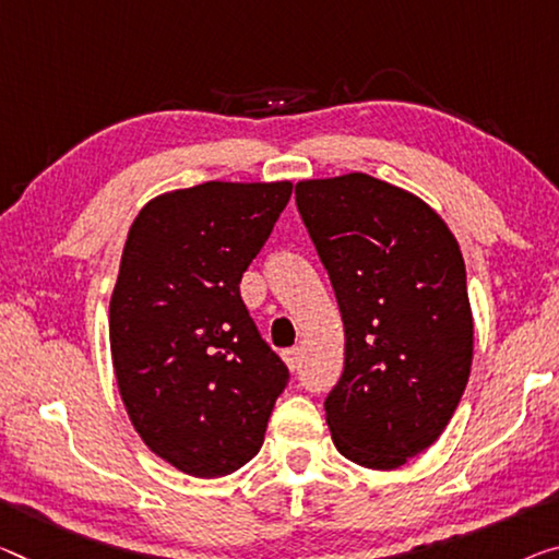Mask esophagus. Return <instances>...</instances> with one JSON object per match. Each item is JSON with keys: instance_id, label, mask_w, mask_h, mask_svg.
Returning a JSON list of instances; mask_svg holds the SVG:
<instances>
[{"instance_id": "34e87169", "label": "esophagus", "mask_w": 559, "mask_h": 559, "mask_svg": "<svg viewBox=\"0 0 559 559\" xmlns=\"http://www.w3.org/2000/svg\"><path fill=\"white\" fill-rule=\"evenodd\" d=\"M282 359H285V365H287L289 369H297L299 362H302V352H299V347L285 349V352H282Z\"/></svg>"}]
</instances>
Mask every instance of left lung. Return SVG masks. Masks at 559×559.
Instances as JSON below:
<instances>
[{
    "label": "left lung",
    "mask_w": 559,
    "mask_h": 559,
    "mask_svg": "<svg viewBox=\"0 0 559 559\" xmlns=\"http://www.w3.org/2000/svg\"><path fill=\"white\" fill-rule=\"evenodd\" d=\"M345 324L324 400L334 448L369 469L425 452L460 405L475 347L467 274L440 214L365 171L295 187Z\"/></svg>",
    "instance_id": "1"
}]
</instances>
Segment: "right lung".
<instances>
[{
	"label": "right lung",
	"instance_id": "1",
	"mask_svg": "<svg viewBox=\"0 0 559 559\" xmlns=\"http://www.w3.org/2000/svg\"><path fill=\"white\" fill-rule=\"evenodd\" d=\"M292 182H204L157 194L127 235L109 302L117 388L171 467L225 477L264 442L289 372L239 295Z\"/></svg>",
	"mask_w": 559,
	"mask_h": 559
}]
</instances>
